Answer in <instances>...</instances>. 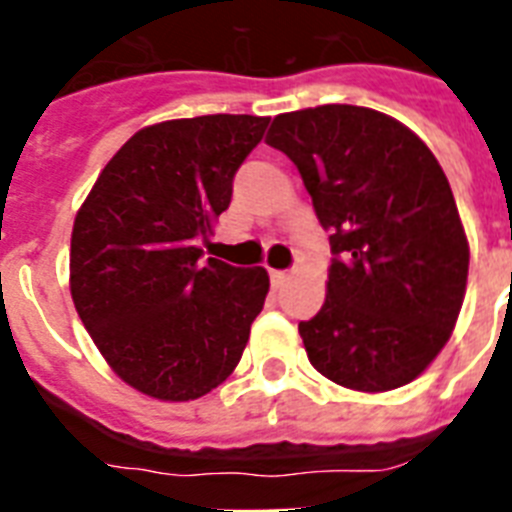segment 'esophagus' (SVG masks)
<instances>
[{
	"instance_id": "esophagus-1",
	"label": "esophagus",
	"mask_w": 512,
	"mask_h": 512,
	"mask_svg": "<svg viewBox=\"0 0 512 512\" xmlns=\"http://www.w3.org/2000/svg\"><path fill=\"white\" fill-rule=\"evenodd\" d=\"M289 279V273L287 271H271V284L273 287H281L284 281Z\"/></svg>"
}]
</instances>
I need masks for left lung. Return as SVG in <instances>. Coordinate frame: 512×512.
Here are the masks:
<instances>
[{
	"label": "left lung",
	"mask_w": 512,
	"mask_h": 512,
	"mask_svg": "<svg viewBox=\"0 0 512 512\" xmlns=\"http://www.w3.org/2000/svg\"><path fill=\"white\" fill-rule=\"evenodd\" d=\"M265 143L295 162L337 255L321 311L297 327L313 369L358 393L417 380L452 337L470 265L436 156L361 106L279 114Z\"/></svg>",
	"instance_id": "obj_1"
}]
</instances>
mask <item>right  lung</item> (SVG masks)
<instances>
[{
  "mask_svg": "<svg viewBox=\"0 0 512 512\" xmlns=\"http://www.w3.org/2000/svg\"><path fill=\"white\" fill-rule=\"evenodd\" d=\"M268 116L212 114L143 127L103 167L71 231V297L106 364L159 401L228 380L263 311L268 271L201 260L233 175Z\"/></svg>",
  "mask_w": 512,
  "mask_h": 512,
  "instance_id": "right-lung-1",
  "label": "right lung"
}]
</instances>
